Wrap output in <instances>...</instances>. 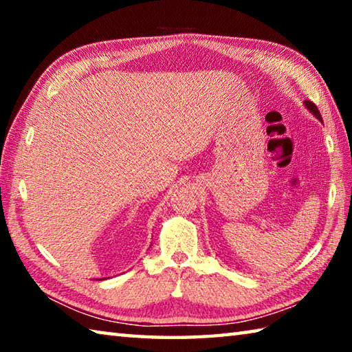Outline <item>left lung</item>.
<instances>
[{
	"mask_svg": "<svg viewBox=\"0 0 352 352\" xmlns=\"http://www.w3.org/2000/svg\"><path fill=\"white\" fill-rule=\"evenodd\" d=\"M305 107L309 110V113H312V115L318 119V121L323 122V118H321L320 111H318V109H317V105H315L314 102H311V100H305Z\"/></svg>",
	"mask_w": 352,
	"mask_h": 352,
	"instance_id": "8db88e82",
	"label": "left lung"
}]
</instances>
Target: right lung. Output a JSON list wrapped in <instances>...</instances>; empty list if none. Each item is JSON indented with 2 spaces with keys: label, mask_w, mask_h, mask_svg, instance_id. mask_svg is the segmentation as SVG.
Returning a JSON list of instances; mask_svg holds the SVG:
<instances>
[{
  "label": "right lung",
  "mask_w": 352,
  "mask_h": 352,
  "mask_svg": "<svg viewBox=\"0 0 352 352\" xmlns=\"http://www.w3.org/2000/svg\"><path fill=\"white\" fill-rule=\"evenodd\" d=\"M104 279H107V278H100V279H99V281H104Z\"/></svg>",
  "instance_id": "add662e5"
}]
</instances>
